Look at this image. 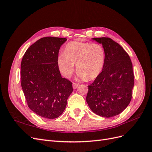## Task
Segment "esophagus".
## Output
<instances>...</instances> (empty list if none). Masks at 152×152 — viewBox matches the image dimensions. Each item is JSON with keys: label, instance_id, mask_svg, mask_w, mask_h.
I'll return each mask as SVG.
<instances>
[{"label": "esophagus", "instance_id": "34e87169", "mask_svg": "<svg viewBox=\"0 0 152 152\" xmlns=\"http://www.w3.org/2000/svg\"><path fill=\"white\" fill-rule=\"evenodd\" d=\"M78 86H79V84H78L77 83H75V82H73V89H77Z\"/></svg>", "mask_w": 152, "mask_h": 152}]
</instances>
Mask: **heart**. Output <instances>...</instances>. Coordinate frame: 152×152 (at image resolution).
I'll return each instance as SVG.
<instances>
[{"instance_id":"heart-1","label":"heart","mask_w":152,"mask_h":152,"mask_svg":"<svg viewBox=\"0 0 152 152\" xmlns=\"http://www.w3.org/2000/svg\"><path fill=\"white\" fill-rule=\"evenodd\" d=\"M105 58V50L102 44L75 40L66 45L57 62L59 70L66 78L73 74L76 64L80 79L93 80L102 73Z\"/></svg>"}]
</instances>
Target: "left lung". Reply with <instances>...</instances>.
<instances>
[{"mask_svg": "<svg viewBox=\"0 0 152 152\" xmlns=\"http://www.w3.org/2000/svg\"><path fill=\"white\" fill-rule=\"evenodd\" d=\"M102 44L105 63L102 73L88 86L86 102L94 113L106 118L122 113L129 104L134 75L129 56L109 37L93 38Z\"/></svg>", "mask_w": 152, "mask_h": 152, "instance_id": "left-lung-1", "label": "left lung"}]
</instances>
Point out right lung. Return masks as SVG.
<instances>
[{
  "label": "right lung",
  "instance_id": "right-lung-1",
  "mask_svg": "<svg viewBox=\"0 0 152 152\" xmlns=\"http://www.w3.org/2000/svg\"><path fill=\"white\" fill-rule=\"evenodd\" d=\"M66 38L46 37L28 48L21 63V87L29 108L43 118L63 113L73 91L72 83L62 78L57 59Z\"/></svg>",
  "mask_w": 152,
  "mask_h": 152
}]
</instances>
